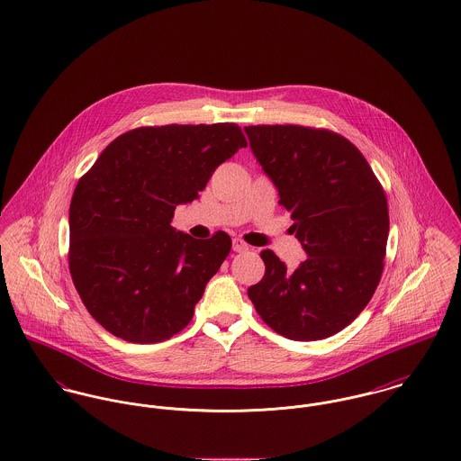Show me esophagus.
I'll return each mask as SVG.
<instances>
[{
    "instance_id": "obj_1",
    "label": "esophagus",
    "mask_w": 461,
    "mask_h": 461,
    "mask_svg": "<svg viewBox=\"0 0 461 461\" xmlns=\"http://www.w3.org/2000/svg\"><path fill=\"white\" fill-rule=\"evenodd\" d=\"M232 250L236 251V253H241V251L249 250V245L243 240L236 238V240H232Z\"/></svg>"
}]
</instances>
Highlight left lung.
Returning <instances> with one entry per match:
<instances>
[{
	"instance_id": "obj_1",
	"label": "left lung",
	"mask_w": 461,
	"mask_h": 461,
	"mask_svg": "<svg viewBox=\"0 0 461 461\" xmlns=\"http://www.w3.org/2000/svg\"><path fill=\"white\" fill-rule=\"evenodd\" d=\"M251 151L291 212L306 258L289 271L260 251L262 280L249 289L260 319L297 341L333 336L370 303L384 269L387 199L361 151L331 130L245 128Z\"/></svg>"
}]
</instances>
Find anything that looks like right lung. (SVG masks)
I'll use <instances>...</instances> for the list:
<instances>
[{"label": "right lung", "mask_w": 461, "mask_h": 461, "mask_svg": "<svg viewBox=\"0 0 461 461\" xmlns=\"http://www.w3.org/2000/svg\"><path fill=\"white\" fill-rule=\"evenodd\" d=\"M240 148L241 128L140 126L116 137L79 179L70 203L68 267L91 317L131 343H158L188 326L232 241L177 232L192 203Z\"/></svg>", "instance_id": "add662e5"}]
</instances>
